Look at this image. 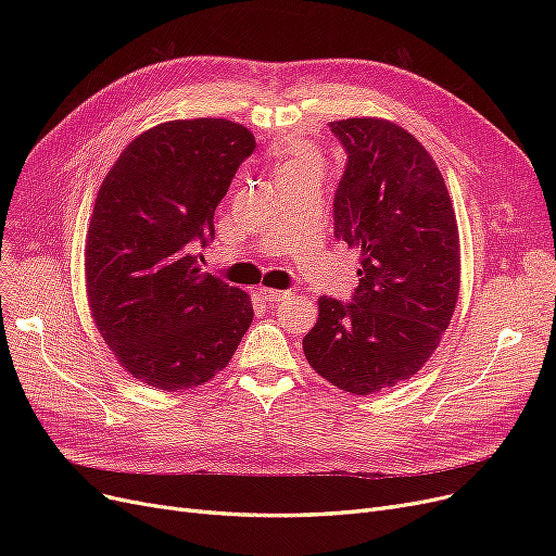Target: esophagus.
Instances as JSON below:
<instances>
[{"mask_svg": "<svg viewBox=\"0 0 556 556\" xmlns=\"http://www.w3.org/2000/svg\"><path fill=\"white\" fill-rule=\"evenodd\" d=\"M258 295L266 302H283L290 300V290H277V288H258Z\"/></svg>", "mask_w": 556, "mask_h": 556, "instance_id": "obj_1", "label": "esophagus"}]
</instances>
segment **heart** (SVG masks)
Masks as SVG:
<instances>
[{
	"instance_id": "b5f03b06",
	"label": "heart",
	"mask_w": 556,
	"mask_h": 556,
	"mask_svg": "<svg viewBox=\"0 0 556 556\" xmlns=\"http://www.w3.org/2000/svg\"><path fill=\"white\" fill-rule=\"evenodd\" d=\"M304 164H315L313 155H308V153H298V155H293V157H290V160L286 162L283 168H295V166H304Z\"/></svg>"
}]
</instances>
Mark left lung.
Wrapping results in <instances>:
<instances>
[{
    "instance_id": "1",
    "label": "left lung",
    "mask_w": 556,
    "mask_h": 556,
    "mask_svg": "<svg viewBox=\"0 0 556 556\" xmlns=\"http://www.w3.org/2000/svg\"><path fill=\"white\" fill-rule=\"evenodd\" d=\"M329 130L346 155L333 233L361 252V279L352 302L319 298L304 354L336 388L371 394L417 374L448 329L459 233L442 173L410 132L367 116Z\"/></svg>"
}]
</instances>
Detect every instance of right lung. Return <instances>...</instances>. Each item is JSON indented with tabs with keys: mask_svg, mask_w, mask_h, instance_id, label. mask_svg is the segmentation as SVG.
Here are the masks:
<instances>
[{
	"mask_svg": "<svg viewBox=\"0 0 556 556\" xmlns=\"http://www.w3.org/2000/svg\"><path fill=\"white\" fill-rule=\"evenodd\" d=\"M252 132L227 119L168 122L139 135L99 189L85 281L94 323L139 381L175 392L207 383L252 325L243 290L202 275L214 212Z\"/></svg>",
	"mask_w": 556,
	"mask_h": 556,
	"instance_id": "obj_1",
	"label": "right lung"
}]
</instances>
